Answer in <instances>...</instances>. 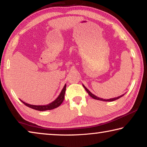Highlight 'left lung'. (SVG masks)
<instances>
[{
  "label": "left lung",
  "mask_w": 147,
  "mask_h": 147,
  "mask_svg": "<svg viewBox=\"0 0 147 147\" xmlns=\"http://www.w3.org/2000/svg\"><path fill=\"white\" fill-rule=\"evenodd\" d=\"M84 86V88H85V89H86V91L88 92V94H89V95L90 96H91L92 98H94V99H96V100H102V101H108V102H112V101H114V100H117V99H119V98H121V97H122V96H124V94H122V95H121V96H118V97H116V98H110V99H103V98H99V97H97V96H95V95H94L93 94H92L90 91H89L88 89H87L85 86Z\"/></svg>",
  "instance_id": "obj_1"
}]
</instances>
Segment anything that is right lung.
Returning a JSON list of instances; mask_svg holds the SVG:
<instances>
[{"instance_id": "1", "label": "right lung", "mask_w": 147, "mask_h": 147, "mask_svg": "<svg viewBox=\"0 0 147 147\" xmlns=\"http://www.w3.org/2000/svg\"><path fill=\"white\" fill-rule=\"evenodd\" d=\"M65 90H66V84L64 86L63 89H62L61 92L59 94V95L58 96V97L55 100L53 101V102L48 104V105L46 106H35V105H31V104H27L21 100L22 102H23L24 105H26V106L29 107L32 109H36V110H38V111H46V110H51V109H53L54 108H58V106H59L61 104V103L63 102V101L64 100V97H65Z\"/></svg>"}]
</instances>
